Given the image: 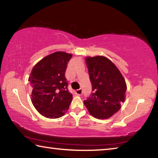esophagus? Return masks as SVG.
<instances>
[{
	"label": "esophagus",
	"instance_id": "obj_1",
	"mask_svg": "<svg viewBox=\"0 0 158 158\" xmlns=\"http://www.w3.org/2000/svg\"><path fill=\"white\" fill-rule=\"evenodd\" d=\"M75 93H76V94H77V95H81L82 94V93H83V91H82V89H77V90H76Z\"/></svg>",
	"mask_w": 158,
	"mask_h": 158
}]
</instances>
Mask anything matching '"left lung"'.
<instances>
[{
	"instance_id": "obj_1",
	"label": "left lung",
	"mask_w": 158,
	"mask_h": 158,
	"mask_svg": "<svg viewBox=\"0 0 158 158\" xmlns=\"http://www.w3.org/2000/svg\"><path fill=\"white\" fill-rule=\"evenodd\" d=\"M85 62L93 93L84 101V105L96 118H109L121 108L126 83L116 66L106 57H87Z\"/></svg>"
}]
</instances>
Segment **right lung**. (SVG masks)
Returning a JSON list of instances; mask_svg holds the SVG:
<instances>
[{
  "instance_id": "obj_1",
  "label": "right lung",
  "mask_w": 158,
  "mask_h": 158,
  "mask_svg": "<svg viewBox=\"0 0 158 158\" xmlns=\"http://www.w3.org/2000/svg\"><path fill=\"white\" fill-rule=\"evenodd\" d=\"M73 55L56 52L40 60L32 69L31 102L37 111L49 118H58L68 111L73 95L68 89L65 74Z\"/></svg>"
}]
</instances>
